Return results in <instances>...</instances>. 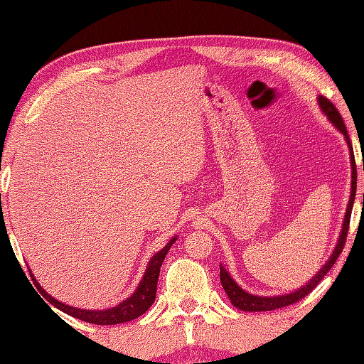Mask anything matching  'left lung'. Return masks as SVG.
I'll return each instance as SVG.
<instances>
[{"mask_svg": "<svg viewBox=\"0 0 364 364\" xmlns=\"http://www.w3.org/2000/svg\"><path fill=\"white\" fill-rule=\"evenodd\" d=\"M316 102H318V107L323 111V114L328 117V121L331 122L334 127L338 129L341 134L343 135V140H346L347 146H348V153H350V167H352V183H350V186H352V188H350V197H348L346 216H343V223H342V229H341L338 243H336L331 256H329L328 261L320 267L318 272H316L312 277V279H310L306 283V285H302L297 289H293L291 293H287V294L257 296V294H253V293H248L232 279V277H230L229 270L224 267L223 264H220V279H221V285L224 288V291H226L229 301L232 302L234 307L240 309V310H245V312H267V310L287 307V306H289V304H294L299 299H302L304 296H307L316 285H318V283L323 280V277H325L329 272V269L334 266L336 259H338L339 255L342 253L343 243H346L347 232H348V224H350V216H352V208H353L355 193H356V165H355L353 148H352V143H350L346 124H343L339 111L336 109L334 105L329 102L328 98L321 97V95L316 97Z\"/></svg>", "mask_w": 364, "mask_h": 364, "instance_id": "obj_1", "label": "left lung"}]
</instances>
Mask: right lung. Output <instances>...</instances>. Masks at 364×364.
<instances>
[{
  "label": "right lung",
  "instance_id": "1",
  "mask_svg": "<svg viewBox=\"0 0 364 364\" xmlns=\"http://www.w3.org/2000/svg\"><path fill=\"white\" fill-rule=\"evenodd\" d=\"M178 235L171 237V240L165 245L162 250L157 251L156 255L148 261L146 270L141 277L140 283L134 293H132L129 297H125L124 301H121L114 307L109 309H103V310H87V309H79V307H73L68 306V304L57 301L55 297H52L46 289L39 285L36 282L35 275L31 274V279L35 280V285L38 287V291L44 296V299H48L52 306L57 307L58 310H62L63 314H68L71 316H75L77 320L92 323V325H119V323H125V321H132L138 318V316L143 315L146 310L153 306V302L156 299V291H157V280H159V272H161V266L167 256L168 250L171 245L176 242Z\"/></svg>",
  "mask_w": 364,
  "mask_h": 364
}]
</instances>
